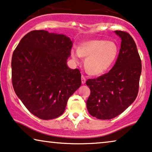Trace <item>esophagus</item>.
Listing matches in <instances>:
<instances>
[{
	"mask_svg": "<svg viewBox=\"0 0 152 152\" xmlns=\"http://www.w3.org/2000/svg\"><path fill=\"white\" fill-rule=\"evenodd\" d=\"M86 77L85 76H83V75H82L81 76V83H82V84H84L86 83Z\"/></svg>",
	"mask_w": 152,
	"mask_h": 152,
	"instance_id": "esophagus-1",
	"label": "esophagus"
}]
</instances>
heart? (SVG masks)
I'll use <instances>...</instances> for the list:
<instances>
[{
	"instance_id": "b5f03b06",
	"label": "heart",
	"mask_w": 152,
	"mask_h": 152,
	"mask_svg": "<svg viewBox=\"0 0 152 152\" xmlns=\"http://www.w3.org/2000/svg\"><path fill=\"white\" fill-rule=\"evenodd\" d=\"M118 54L116 44L105 40H92L81 44L78 50H72V57L76 62H78L81 56L87 57L86 70L88 74L95 76L108 71L116 61Z\"/></svg>"
}]
</instances>
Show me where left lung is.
Masks as SVG:
<instances>
[{
	"instance_id": "1",
	"label": "left lung",
	"mask_w": 152,
	"mask_h": 152,
	"mask_svg": "<svg viewBox=\"0 0 152 152\" xmlns=\"http://www.w3.org/2000/svg\"><path fill=\"white\" fill-rule=\"evenodd\" d=\"M121 38V49L114 66L97 78L88 79L90 95L86 105L89 114L102 120L118 116L135 101L142 72L137 46L129 34L115 31Z\"/></svg>"
}]
</instances>
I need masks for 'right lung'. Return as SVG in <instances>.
<instances>
[{
    "label": "right lung",
    "mask_w": 152,
    "mask_h": 152,
    "mask_svg": "<svg viewBox=\"0 0 152 152\" xmlns=\"http://www.w3.org/2000/svg\"><path fill=\"white\" fill-rule=\"evenodd\" d=\"M72 45L63 34L34 30L21 39L13 52V88L38 118L50 120L61 116L68 99L81 85L79 69L66 65Z\"/></svg>",
    "instance_id": "1"
}]
</instances>
